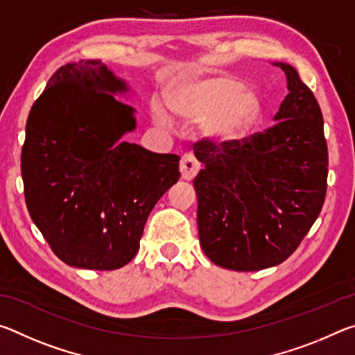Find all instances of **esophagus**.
Listing matches in <instances>:
<instances>
[{
  "label": "esophagus",
  "mask_w": 355,
  "mask_h": 355,
  "mask_svg": "<svg viewBox=\"0 0 355 355\" xmlns=\"http://www.w3.org/2000/svg\"><path fill=\"white\" fill-rule=\"evenodd\" d=\"M200 171V163L192 155H184L180 161V172L184 180H192Z\"/></svg>",
  "instance_id": "1"
}]
</instances>
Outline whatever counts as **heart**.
<instances>
[{
  "mask_svg": "<svg viewBox=\"0 0 355 355\" xmlns=\"http://www.w3.org/2000/svg\"><path fill=\"white\" fill-rule=\"evenodd\" d=\"M172 110L192 122L205 120V131L216 141L232 142L254 128L261 114L260 98L245 91L244 84L232 76L184 80L169 92ZM155 120L169 127L171 116L163 103L153 105Z\"/></svg>",
  "mask_w": 355,
  "mask_h": 355,
  "instance_id": "obj_1",
  "label": "heart"
}]
</instances>
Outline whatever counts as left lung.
I'll list each match as a JSON object with an SVG mask.
<instances>
[{"label": "left lung", "instance_id": "obj_1", "mask_svg": "<svg viewBox=\"0 0 355 355\" xmlns=\"http://www.w3.org/2000/svg\"><path fill=\"white\" fill-rule=\"evenodd\" d=\"M272 127L232 142L202 137L194 155L200 245L220 268L260 271L285 261L321 213L327 142L313 92L291 65Z\"/></svg>", "mask_w": 355, "mask_h": 355}]
</instances>
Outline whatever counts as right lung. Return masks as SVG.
I'll return each instance as SVG.
<instances>
[{
	"mask_svg": "<svg viewBox=\"0 0 355 355\" xmlns=\"http://www.w3.org/2000/svg\"><path fill=\"white\" fill-rule=\"evenodd\" d=\"M98 59L59 67L34 101L21 148L31 219L69 266L112 271L133 260L150 211L178 182L180 158L120 141L135 110Z\"/></svg>",
	"mask_w": 355,
	"mask_h": 355,
	"instance_id": "right-lung-1",
	"label": "right lung"
}]
</instances>
